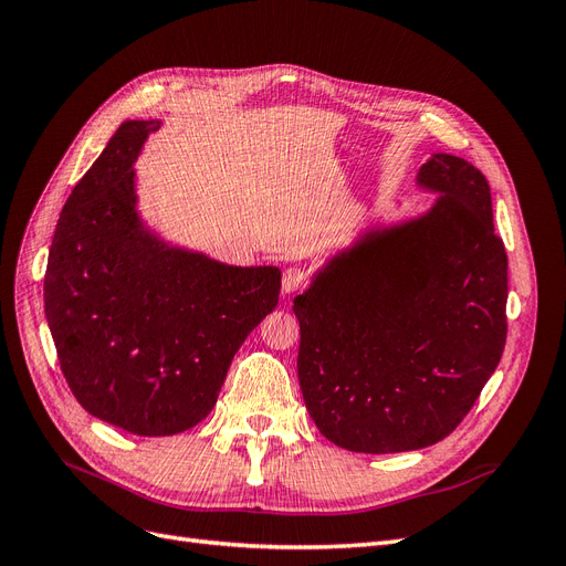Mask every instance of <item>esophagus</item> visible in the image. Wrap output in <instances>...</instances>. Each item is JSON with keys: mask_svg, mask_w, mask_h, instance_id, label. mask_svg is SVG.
Wrapping results in <instances>:
<instances>
[{"mask_svg": "<svg viewBox=\"0 0 566 566\" xmlns=\"http://www.w3.org/2000/svg\"><path fill=\"white\" fill-rule=\"evenodd\" d=\"M306 285H310V276H306L304 269H300V266L285 269V273H283L285 295H295V293H300V290H304Z\"/></svg>", "mask_w": 566, "mask_h": 566, "instance_id": "obj_1", "label": "esophagus"}]
</instances>
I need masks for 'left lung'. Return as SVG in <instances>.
<instances>
[{"label": "left lung", "instance_id": "left-lung-1", "mask_svg": "<svg viewBox=\"0 0 566 566\" xmlns=\"http://www.w3.org/2000/svg\"><path fill=\"white\" fill-rule=\"evenodd\" d=\"M432 210L368 233L295 297L297 375L321 434L356 453L432 447L470 413L507 337V254L491 188L437 153Z\"/></svg>", "mask_w": 566, "mask_h": 566}]
</instances>
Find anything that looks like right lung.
I'll use <instances>...</instances> for the list:
<instances>
[{
    "mask_svg": "<svg viewBox=\"0 0 566 566\" xmlns=\"http://www.w3.org/2000/svg\"><path fill=\"white\" fill-rule=\"evenodd\" d=\"M158 119H127L59 217L44 314L63 378L94 418L139 437L191 430L281 295L276 266L165 245L136 214L134 160Z\"/></svg>",
    "mask_w": 566,
    "mask_h": 566,
    "instance_id": "1",
    "label": "right lung"
}]
</instances>
